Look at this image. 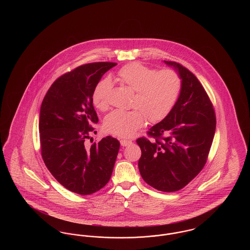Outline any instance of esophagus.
Masks as SVG:
<instances>
[{
  "mask_svg": "<svg viewBox=\"0 0 250 250\" xmlns=\"http://www.w3.org/2000/svg\"><path fill=\"white\" fill-rule=\"evenodd\" d=\"M120 143H121V145H122L123 147H125V146L130 145L132 142H131V141H127V140H121Z\"/></svg>",
  "mask_w": 250,
  "mask_h": 250,
  "instance_id": "esophagus-1",
  "label": "esophagus"
}]
</instances>
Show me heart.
I'll return each mask as SVG.
<instances>
[{
	"label": "heart",
	"instance_id": "heart-1",
	"mask_svg": "<svg viewBox=\"0 0 250 250\" xmlns=\"http://www.w3.org/2000/svg\"><path fill=\"white\" fill-rule=\"evenodd\" d=\"M118 79L135 95L129 111L114 110L104 120V128L110 134L122 138H130L145 123H158L169 114L174 107L180 90L181 80L176 72L164 69L156 72L141 62H131L118 72ZM112 84L108 79L95 85L92 95L93 104L104 111L108 107L107 96Z\"/></svg>",
	"mask_w": 250,
	"mask_h": 250
}]
</instances>
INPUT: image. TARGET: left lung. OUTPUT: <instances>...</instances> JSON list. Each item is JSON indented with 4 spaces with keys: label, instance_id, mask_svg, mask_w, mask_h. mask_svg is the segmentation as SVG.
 Instances as JSON below:
<instances>
[{
    "label": "left lung",
    "instance_id": "8db88e82",
    "mask_svg": "<svg viewBox=\"0 0 250 250\" xmlns=\"http://www.w3.org/2000/svg\"><path fill=\"white\" fill-rule=\"evenodd\" d=\"M181 80L178 99L165 119L149 129L155 140L140 138L139 169L155 189L174 192L195 178L206 163L215 132L212 103L199 80L175 62L164 61Z\"/></svg>",
    "mask_w": 250,
    "mask_h": 250
}]
</instances>
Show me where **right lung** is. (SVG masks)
Here are the masks:
<instances>
[{"instance_id": "obj_1", "label": "right lung", "mask_w": 250, "mask_h": 250, "mask_svg": "<svg viewBox=\"0 0 250 250\" xmlns=\"http://www.w3.org/2000/svg\"><path fill=\"white\" fill-rule=\"evenodd\" d=\"M116 62H93L57 79L45 95L39 116L41 154L50 173L66 189L89 195L109 181L120 143L109 136L87 149L98 123L92 95L102 76Z\"/></svg>"}]
</instances>
